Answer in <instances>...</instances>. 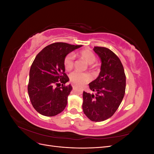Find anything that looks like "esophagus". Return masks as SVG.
I'll use <instances>...</instances> for the list:
<instances>
[{"label":"esophagus","instance_id":"1","mask_svg":"<svg viewBox=\"0 0 154 154\" xmlns=\"http://www.w3.org/2000/svg\"><path fill=\"white\" fill-rule=\"evenodd\" d=\"M72 88H75V87H76V85L75 84H74V83H72Z\"/></svg>","mask_w":154,"mask_h":154}]
</instances>
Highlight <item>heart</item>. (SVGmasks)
Instances as JSON below:
<instances>
[{"mask_svg":"<svg viewBox=\"0 0 154 154\" xmlns=\"http://www.w3.org/2000/svg\"><path fill=\"white\" fill-rule=\"evenodd\" d=\"M80 57L84 59L88 64H92L96 61V56L93 53L92 51L91 50H82L80 51L79 53ZM74 59H75V56L73 53H69L66 56L63 60V66L65 69L67 71H71L74 67ZM92 68H96V66L92 65ZM70 80L72 82L76 83L78 85H83L85 83L89 82L92 76L90 74L86 72H80L78 71H74L72 72L69 76Z\"/></svg>","mask_w":154,"mask_h":154,"instance_id":"obj_1","label":"heart"}]
</instances>
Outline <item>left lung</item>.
Segmentation results:
<instances>
[{
  "instance_id": "left-lung-1",
  "label": "left lung",
  "mask_w": 154,
  "mask_h": 154,
  "mask_svg": "<svg viewBox=\"0 0 154 154\" xmlns=\"http://www.w3.org/2000/svg\"><path fill=\"white\" fill-rule=\"evenodd\" d=\"M93 49L101 60V71L98 77L88 84L96 94L83 91L82 108L88 119L99 122L112 116L122 103L126 76L122 62L112 51L98 46Z\"/></svg>"
}]
</instances>
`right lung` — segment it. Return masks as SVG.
Segmentation results:
<instances>
[{"instance_id":"1","label":"right lung","mask_w":154,"mask_h":154,"mask_svg":"<svg viewBox=\"0 0 154 154\" xmlns=\"http://www.w3.org/2000/svg\"><path fill=\"white\" fill-rule=\"evenodd\" d=\"M82 46L55 42L36 55L30 69L27 91L32 106L40 114L54 116L66 108L72 88L66 85L69 79L65 73L63 60Z\"/></svg>"}]
</instances>
